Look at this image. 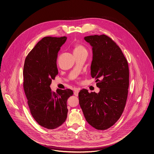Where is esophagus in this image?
Segmentation results:
<instances>
[{"mask_svg": "<svg viewBox=\"0 0 154 154\" xmlns=\"http://www.w3.org/2000/svg\"><path fill=\"white\" fill-rule=\"evenodd\" d=\"M79 88H75L74 90V94L75 95V96H79Z\"/></svg>", "mask_w": 154, "mask_h": 154, "instance_id": "1", "label": "esophagus"}]
</instances>
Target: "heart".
I'll return each instance as SVG.
<instances>
[{
	"label": "heart",
	"instance_id": "obj_1",
	"mask_svg": "<svg viewBox=\"0 0 154 154\" xmlns=\"http://www.w3.org/2000/svg\"><path fill=\"white\" fill-rule=\"evenodd\" d=\"M86 49L81 45L79 44H77L75 45V48L73 50V53H79L83 51H86Z\"/></svg>",
	"mask_w": 154,
	"mask_h": 154
}]
</instances>
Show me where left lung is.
<instances>
[{"label":"left lung","instance_id":"obj_1","mask_svg":"<svg viewBox=\"0 0 154 154\" xmlns=\"http://www.w3.org/2000/svg\"><path fill=\"white\" fill-rule=\"evenodd\" d=\"M92 47L91 75L100 92H79V103L87 122L97 130L111 127L124 111L129 86L128 61L120 47L111 38L102 34L87 36Z\"/></svg>","mask_w":154,"mask_h":154}]
</instances>
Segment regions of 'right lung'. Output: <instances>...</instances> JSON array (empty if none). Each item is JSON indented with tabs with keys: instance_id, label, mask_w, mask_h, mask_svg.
<instances>
[{
	"instance_id": "right-lung-1",
	"label": "right lung",
	"mask_w": 154,
	"mask_h": 154,
	"mask_svg": "<svg viewBox=\"0 0 154 154\" xmlns=\"http://www.w3.org/2000/svg\"><path fill=\"white\" fill-rule=\"evenodd\" d=\"M66 37L43 38L27 55L23 68V87L30 113L38 124L54 129L67 116V101L71 90L51 91L52 80L58 75L57 58Z\"/></svg>"
}]
</instances>
